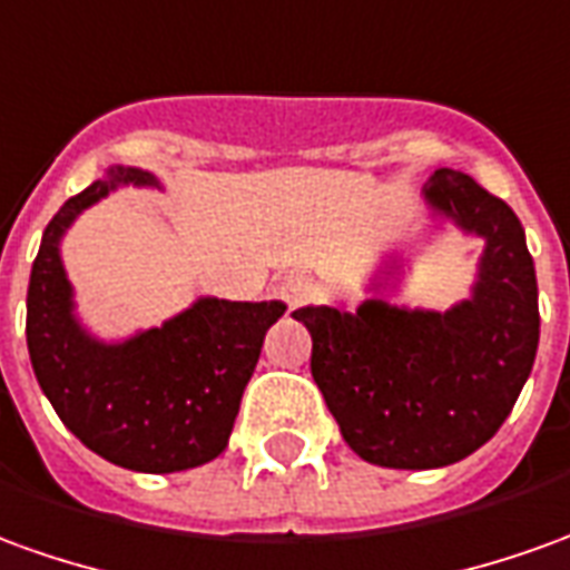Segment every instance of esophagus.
Listing matches in <instances>:
<instances>
[{
    "label": "esophagus",
    "mask_w": 570,
    "mask_h": 570,
    "mask_svg": "<svg viewBox=\"0 0 570 570\" xmlns=\"http://www.w3.org/2000/svg\"><path fill=\"white\" fill-rule=\"evenodd\" d=\"M314 296V284L305 274H286L284 281L277 284V298H284L289 308L305 305Z\"/></svg>",
    "instance_id": "esophagus-1"
}]
</instances>
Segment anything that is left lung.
Listing matches in <instances>:
<instances>
[{
  "label": "left lung",
  "mask_w": 570,
  "mask_h": 570,
  "mask_svg": "<svg viewBox=\"0 0 570 570\" xmlns=\"http://www.w3.org/2000/svg\"><path fill=\"white\" fill-rule=\"evenodd\" d=\"M435 216L484 240L472 296L448 312L367 298L357 312H293L312 333V376L345 444L385 469L460 463L497 435L540 342L534 258L519 216L456 169L425 185Z\"/></svg>",
  "instance_id": "obj_1"
}]
</instances>
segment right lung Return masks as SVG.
I'll return each mask as SVG.
<instances>
[{
  "label": "right lung",
  "mask_w": 570,
  "mask_h": 570,
  "mask_svg": "<svg viewBox=\"0 0 570 570\" xmlns=\"http://www.w3.org/2000/svg\"><path fill=\"white\" fill-rule=\"evenodd\" d=\"M117 185L157 181L132 166H110L49 222L27 289V348L39 389L89 451L132 472H181L228 448L265 333L286 305L206 296L132 340H95L73 314L61 237Z\"/></svg>",
  "instance_id": "1"
}]
</instances>
